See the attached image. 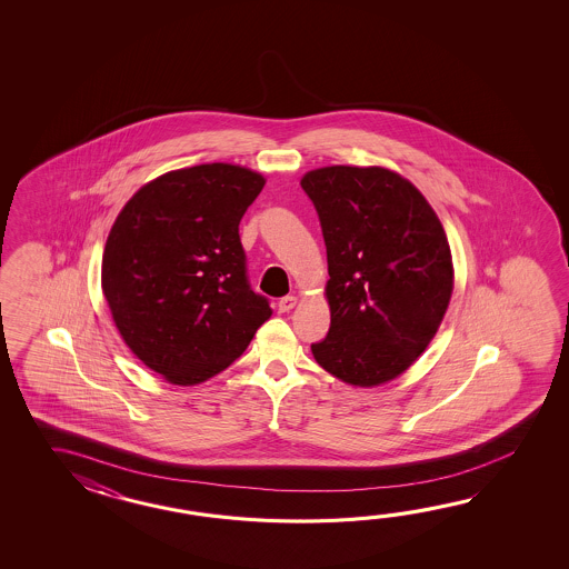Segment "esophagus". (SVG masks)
Listing matches in <instances>:
<instances>
[{
	"mask_svg": "<svg viewBox=\"0 0 569 569\" xmlns=\"http://www.w3.org/2000/svg\"><path fill=\"white\" fill-rule=\"evenodd\" d=\"M297 305V297H292V295H287V297H282L279 301V311L280 313H289L290 309Z\"/></svg>",
	"mask_w": 569,
	"mask_h": 569,
	"instance_id": "esophagus-1",
	"label": "esophagus"
}]
</instances>
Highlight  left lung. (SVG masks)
<instances>
[{
    "mask_svg": "<svg viewBox=\"0 0 569 569\" xmlns=\"http://www.w3.org/2000/svg\"><path fill=\"white\" fill-rule=\"evenodd\" d=\"M327 248L331 326L317 363L353 387L402 375L448 311V236L419 189L382 167H326L302 177Z\"/></svg>",
    "mask_w": 569,
    "mask_h": 569,
    "instance_id": "obj_1",
    "label": "left lung"
}]
</instances>
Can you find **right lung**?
Returning <instances> with one entry per match:
<instances>
[{"instance_id": "add662e5", "label": "right lung", "mask_w": 569, "mask_h": 569, "mask_svg": "<svg viewBox=\"0 0 569 569\" xmlns=\"http://www.w3.org/2000/svg\"><path fill=\"white\" fill-rule=\"evenodd\" d=\"M264 182L226 162L170 170L133 194L109 231L101 289L111 317L128 348L172 385L226 370L272 315L250 287L240 242Z\"/></svg>"}]
</instances>
